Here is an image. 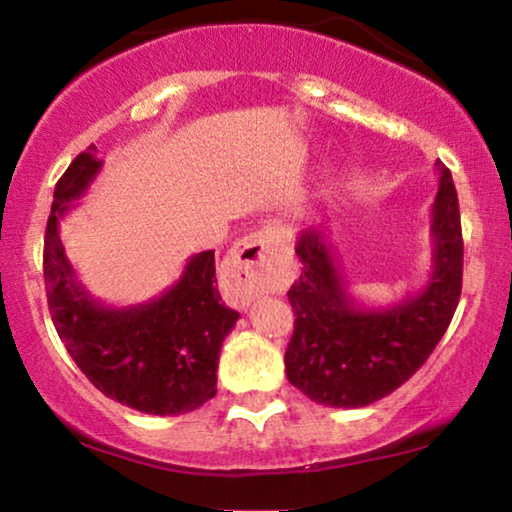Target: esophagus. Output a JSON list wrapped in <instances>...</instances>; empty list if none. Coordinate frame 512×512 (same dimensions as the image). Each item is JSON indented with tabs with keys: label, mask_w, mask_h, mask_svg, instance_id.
<instances>
[{
	"label": "esophagus",
	"mask_w": 512,
	"mask_h": 512,
	"mask_svg": "<svg viewBox=\"0 0 512 512\" xmlns=\"http://www.w3.org/2000/svg\"><path fill=\"white\" fill-rule=\"evenodd\" d=\"M278 250V236L271 227H260L243 236L227 257L231 283L243 297H255L274 283L269 262Z\"/></svg>",
	"instance_id": "esophagus-1"
}]
</instances>
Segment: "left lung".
Returning a JSON list of instances; mask_svg holds the SVG:
<instances>
[{"mask_svg": "<svg viewBox=\"0 0 512 512\" xmlns=\"http://www.w3.org/2000/svg\"><path fill=\"white\" fill-rule=\"evenodd\" d=\"M440 173L431 208L433 269L417 295L388 306L353 299L323 229H304L295 250L302 274L288 290L295 332L285 351V374L313 403L372 405L403 386L445 335L461 297L463 238L452 173Z\"/></svg>", "mask_w": 512, "mask_h": 512, "instance_id": "8db88e82", "label": "left lung"}]
</instances>
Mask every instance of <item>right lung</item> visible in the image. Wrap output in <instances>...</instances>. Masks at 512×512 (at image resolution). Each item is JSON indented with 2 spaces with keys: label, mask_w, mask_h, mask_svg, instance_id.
Wrapping results in <instances>:
<instances>
[{
  "label": "right lung",
  "mask_w": 512,
  "mask_h": 512,
  "mask_svg": "<svg viewBox=\"0 0 512 512\" xmlns=\"http://www.w3.org/2000/svg\"><path fill=\"white\" fill-rule=\"evenodd\" d=\"M95 152V145L81 152L53 192L44 238L51 320L79 370L107 398L159 417L194 412L217 393L222 342L238 320L215 285V250L189 257L180 281L149 302L107 306L91 297L58 227L100 173Z\"/></svg>",
  "instance_id": "obj_1"
}]
</instances>
